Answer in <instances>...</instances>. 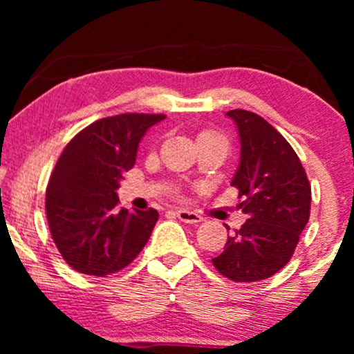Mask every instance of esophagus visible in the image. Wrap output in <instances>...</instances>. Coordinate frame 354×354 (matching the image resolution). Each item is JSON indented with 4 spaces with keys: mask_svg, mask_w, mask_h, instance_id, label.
<instances>
[{
    "mask_svg": "<svg viewBox=\"0 0 354 354\" xmlns=\"http://www.w3.org/2000/svg\"><path fill=\"white\" fill-rule=\"evenodd\" d=\"M176 216L185 224H200V222H203V217L200 214L188 209H178L176 211Z\"/></svg>",
    "mask_w": 354,
    "mask_h": 354,
    "instance_id": "esophagus-1",
    "label": "esophagus"
}]
</instances>
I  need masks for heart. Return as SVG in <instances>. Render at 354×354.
<instances>
[{
  "mask_svg": "<svg viewBox=\"0 0 354 354\" xmlns=\"http://www.w3.org/2000/svg\"><path fill=\"white\" fill-rule=\"evenodd\" d=\"M196 142L198 143H201V142H221V143H224L225 147H227L225 138L222 137V135L216 133V132H209V130H206V132H201L200 135H198Z\"/></svg>",
  "mask_w": 354,
  "mask_h": 354,
  "instance_id": "1",
  "label": "heart"
}]
</instances>
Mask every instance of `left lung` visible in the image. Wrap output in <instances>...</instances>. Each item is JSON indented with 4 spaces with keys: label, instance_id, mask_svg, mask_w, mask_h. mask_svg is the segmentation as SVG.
Segmentation results:
<instances>
[{
    "label": "left lung",
    "instance_id": "1",
    "mask_svg": "<svg viewBox=\"0 0 354 354\" xmlns=\"http://www.w3.org/2000/svg\"><path fill=\"white\" fill-rule=\"evenodd\" d=\"M227 115L235 122L241 145L230 185L239 188V198H243L239 207L248 219L227 239L212 264L234 282H258L292 258L309 221L311 185L295 149L268 120L245 109Z\"/></svg>",
    "mask_w": 354,
    "mask_h": 354
}]
</instances>
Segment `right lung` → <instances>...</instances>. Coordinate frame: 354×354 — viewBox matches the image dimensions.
Instances as JSON below:
<instances>
[{"label":"right lung","mask_w":354,"mask_h":354,"mask_svg":"<svg viewBox=\"0 0 354 354\" xmlns=\"http://www.w3.org/2000/svg\"><path fill=\"white\" fill-rule=\"evenodd\" d=\"M162 114H119L90 124L66 145L46 187L53 240L77 272L106 277L137 258L158 211L118 209V188L138 143Z\"/></svg>","instance_id":"add662e5"}]
</instances>
